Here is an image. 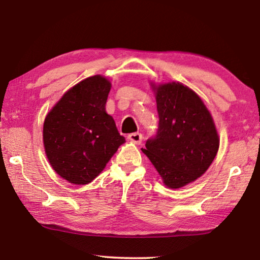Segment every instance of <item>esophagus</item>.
Returning <instances> with one entry per match:
<instances>
[{
  "mask_svg": "<svg viewBox=\"0 0 260 260\" xmlns=\"http://www.w3.org/2000/svg\"><path fill=\"white\" fill-rule=\"evenodd\" d=\"M142 134L141 133H132L128 135V140H131L132 142H134L136 144H141L142 142Z\"/></svg>",
  "mask_w": 260,
  "mask_h": 260,
  "instance_id": "1",
  "label": "esophagus"
}]
</instances>
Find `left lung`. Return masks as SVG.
<instances>
[{"label":"left lung","mask_w":260,"mask_h":260,"mask_svg":"<svg viewBox=\"0 0 260 260\" xmlns=\"http://www.w3.org/2000/svg\"><path fill=\"white\" fill-rule=\"evenodd\" d=\"M159 117L157 134L146 153L165 186L181 188L203 175L219 149V136L209 110L195 91L180 82L152 86Z\"/></svg>","instance_id":"8db88e82"}]
</instances>
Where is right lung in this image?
Returning <instances> with one entry per match:
<instances>
[{
  "label": "right lung",
  "instance_id": "1",
  "mask_svg": "<svg viewBox=\"0 0 260 260\" xmlns=\"http://www.w3.org/2000/svg\"><path fill=\"white\" fill-rule=\"evenodd\" d=\"M111 83L102 76L69 89L47 114L43 144L52 169L70 183L87 184L125 142L105 111Z\"/></svg>",
  "mask_w": 260,
  "mask_h": 260
}]
</instances>
